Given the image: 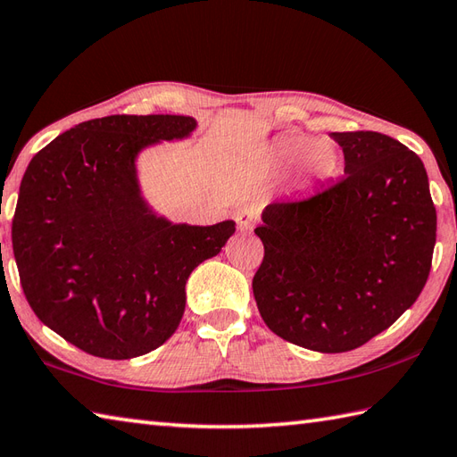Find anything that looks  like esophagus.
<instances>
[{
	"label": "esophagus",
	"mask_w": 457,
	"mask_h": 457,
	"mask_svg": "<svg viewBox=\"0 0 457 457\" xmlns=\"http://www.w3.org/2000/svg\"><path fill=\"white\" fill-rule=\"evenodd\" d=\"M234 220L237 221L239 231H251L255 228V221H257L255 206H251V204H244V206H239L234 213Z\"/></svg>",
	"instance_id": "34e87169"
}]
</instances>
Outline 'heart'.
Here are the masks:
<instances>
[{
	"mask_svg": "<svg viewBox=\"0 0 457 457\" xmlns=\"http://www.w3.org/2000/svg\"><path fill=\"white\" fill-rule=\"evenodd\" d=\"M303 154V164L296 169L298 184L314 187L334 177L337 170V151L334 145L304 133H285L270 141L263 153V169L275 177H283L295 169Z\"/></svg>",
	"mask_w": 457,
	"mask_h": 457,
	"instance_id": "heart-1",
	"label": "heart"
}]
</instances>
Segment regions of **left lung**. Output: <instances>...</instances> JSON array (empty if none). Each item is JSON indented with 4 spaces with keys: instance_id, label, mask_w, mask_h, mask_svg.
Masks as SVG:
<instances>
[{
    "instance_id": "1",
    "label": "left lung",
    "mask_w": 457,
    "mask_h": 457,
    "mask_svg": "<svg viewBox=\"0 0 457 457\" xmlns=\"http://www.w3.org/2000/svg\"><path fill=\"white\" fill-rule=\"evenodd\" d=\"M345 177L312 196L275 200L255 234L265 257L253 296L270 332L320 353L367 344L428 280L436 208L416 153L377 131L332 133Z\"/></svg>"
}]
</instances>
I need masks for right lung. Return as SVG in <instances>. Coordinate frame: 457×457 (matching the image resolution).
<instances>
[{"label":"right lung","instance_id":"1","mask_svg":"<svg viewBox=\"0 0 457 457\" xmlns=\"http://www.w3.org/2000/svg\"><path fill=\"white\" fill-rule=\"evenodd\" d=\"M188 115H108L38 151L23 174L12 239L37 318L82 352L131 359L162 345L187 306V280L236 221L172 223L143 198L137 157L187 139Z\"/></svg>","mask_w":457,"mask_h":457}]
</instances>
